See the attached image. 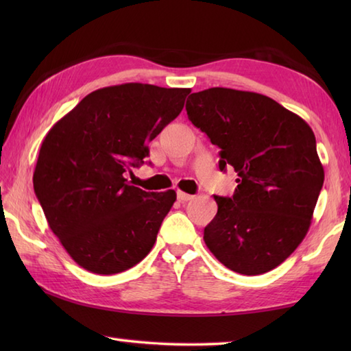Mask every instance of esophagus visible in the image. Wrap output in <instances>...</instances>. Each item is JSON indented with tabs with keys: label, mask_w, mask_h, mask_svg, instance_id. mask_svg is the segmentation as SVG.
Listing matches in <instances>:
<instances>
[{
	"label": "esophagus",
	"mask_w": 351,
	"mask_h": 351,
	"mask_svg": "<svg viewBox=\"0 0 351 351\" xmlns=\"http://www.w3.org/2000/svg\"><path fill=\"white\" fill-rule=\"evenodd\" d=\"M195 196L189 195V193H184V191H178V199L181 200V202H189V200H191Z\"/></svg>",
	"instance_id": "esophagus-1"
}]
</instances>
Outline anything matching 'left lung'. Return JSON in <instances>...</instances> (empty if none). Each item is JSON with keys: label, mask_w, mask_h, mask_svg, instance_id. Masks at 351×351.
<instances>
[{"label": "left lung", "mask_w": 351, "mask_h": 351, "mask_svg": "<svg viewBox=\"0 0 351 351\" xmlns=\"http://www.w3.org/2000/svg\"><path fill=\"white\" fill-rule=\"evenodd\" d=\"M189 119L232 166V197L214 196L206 247L229 270L256 276L280 265L306 237L324 182L311 126L274 99L213 87L191 93Z\"/></svg>", "instance_id": "1"}]
</instances>
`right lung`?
<instances>
[{"label":"right lung","instance_id":"obj_1","mask_svg":"<svg viewBox=\"0 0 351 351\" xmlns=\"http://www.w3.org/2000/svg\"><path fill=\"white\" fill-rule=\"evenodd\" d=\"M190 92L141 83L98 88L43 138L34 193L52 232L87 271H125L154 247L176 193L143 191L125 173L143 162L147 143Z\"/></svg>","mask_w":351,"mask_h":351}]
</instances>
